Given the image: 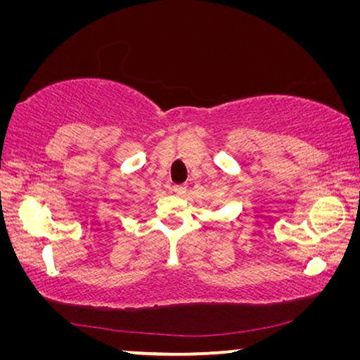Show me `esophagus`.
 I'll list each match as a JSON object with an SVG mask.
<instances>
[{
    "instance_id": "1",
    "label": "esophagus",
    "mask_w": 360,
    "mask_h": 360,
    "mask_svg": "<svg viewBox=\"0 0 360 360\" xmlns=\"http://www.w3.org/2000/svg\"><path fill=\"white\" fill-rule=\"evenodd\" d=\"M186 186L184 184H181V186H174L173 187V192L176 193V195H184L186 193Z\"/></svg>"
}]
</instances>
